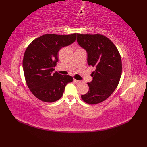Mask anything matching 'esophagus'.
Masks as SVG:
<instances>
[{"label":"esophagus","mask_w":147,"mask_h":147,"mask_svg":"<svg viewBox=\"0 0 147 147\" xmlns=\"http://www.w3.org/2000/svg\"><path fill=\"white\" fill-rule=\"evenodd\" d=\"M74 82H75L76 83H81V81L76 80V79H74Z\"/></svg>","instance_id":"34e87169"}]
</instances>
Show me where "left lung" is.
I'll list each match as a JSON object with an SVG mask.
<instances>
[{
  "mask_svg": "<svg viewBox=\"0 0 147 147\" xmlns=\"http://www.w3.org/2000/svg\"><path fill=\"white\" fill-rule=\"evenodd\" d=\"M78 44L88 53V64L95 67L89 91L82 95L88 104H97L105 100L117 88L122 74V61L118 50L111 40L100 34L77 33Z\"/></svg>",
  "mask_w": 147,
  "mask_h": 147,
  "instance_id": "left-lung-1",
  "label": "left lung"
}]
</instances>
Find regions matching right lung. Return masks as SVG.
<instances>
[{"label":"right lung","instance_id":"obj_1","mask_svg":"<svg viewBox=\"0 0 147 147\" xmlns=\"http://www.w3.org/2000/svg\"><path fill=\"white\" fill-rule=\"evenodd\" d=\"M76 35L45 34L33 40L26 48L23 61L24 78L31 92L40 100H58L65 85L73 81L69 75L54 73V67L59 61V51L75 41Z\"/></svg>","mask_w":147,"mask_h":147}]
</instances>
